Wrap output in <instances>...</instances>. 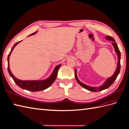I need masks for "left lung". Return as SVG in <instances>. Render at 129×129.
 Instances as JSON below:
<instances>
[{"instance_id": "1", "label": "left lung", "mask_w": 129, "mask_h": 129, "mask_svg": "<svg viewBox=\"0 0 129 129\" xmlns=\"http://www.w3.org/2000/svg\"><path fill=\"white\" fill-rule=\"evenodd\" d=\"M106 39L107 40H111L113 42V43H112V44L114 48L115 49V51L117 53V56H118V63H117V67L116 68V70L114 72V74L112 75L111 77H110L108 78L106 80V82L102 85L101 86H100V87H92V86H90L87 85H85V84L80 82L79 80L78 79V78L77 76V70L75 69V78L76 79L77 81H78V83H79L80 85L83 87L84 88L86 89V90L90 91H93V92H97V91H102L103 90H105L108 88V87L114 83V81L115 80V79H117V78L118 77V75L120 72V52L119 51V48L118 47V45L117 44V43H115V40L112 37L107 36L106 37Z\"/></svg>"}]
</instances>
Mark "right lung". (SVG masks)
Segmentation results:
<instances>
[{
    "instance_id": "right-lung-1",
    "label": "right lung",
    "mask_w": 129,
    "mask_h": 129,
    "mask_svg": "<svg viewBox=\"0 0 129 129\" xmlns=\"http://www.w3.org/2000/svg\"><path fill=\"white\" fill-rule=\"evenodd\" d=\"M37 32H36L35 33H33L32 34L29 35V36L34 35ZM21 41L17 42L15 45L12 47L11 49L10 52L9 53L8 57V70L9 73L10 74V76L12 77V79L14 80L15 83L17 85L20 87L21 88L30 91H42L45 89H46L48 88L51 85V84L54 82L55 80L56 77L57 75V72L59 70V67H60L61 64H58L57 66H56L55 68L54 71H53L52 73L50 76L47 78L45 80H21L20 79H18L17 78L14 77V75L12 74L10 69V66H9V58H10V56L11 54L12 50L14 49L15 47L17 44L21 42Z\"/></svg>"
}]
</instances>
